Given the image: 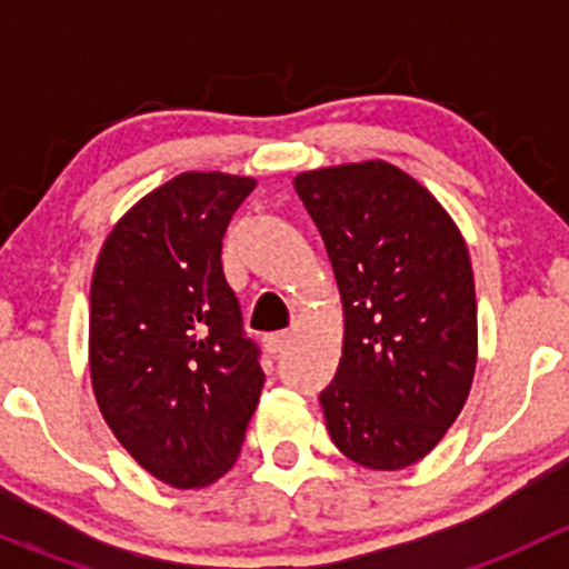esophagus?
Listing matches in <instances>:
<instances>
[{"mask_svg":"<svg viewBox=\"0 0 569 569\" xmlns=\"http://www.w3.org/2000/svg\"><path fill=\"white\" fill-rule=\"evenodd\" d=\"M263 343H267V349L272 355H278V352H283L286 347H289L291 343V330H278V332H269L267 338H263Z\"/></svg>","mask_w":569,"mask_h":569,"instance_id":"esophagus-1","label":"esophagus"}]
</instances>
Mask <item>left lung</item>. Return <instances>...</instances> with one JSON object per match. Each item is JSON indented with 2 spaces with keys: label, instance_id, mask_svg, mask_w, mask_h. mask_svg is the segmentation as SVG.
Wrapping results in <instances>:
<instances>
[{
  "label": "left lung",
  "instance_id": "obj_1",
  "mask_svg": "<svg viewBox=\"0 0 569 569\" xmlns=\"http://www.w3.org/2000/svg\"><path fill=\"white\" fill-rule=\"evenodd\" d=\"M343 302V355L319 393L332 443L399 470L457 421L476 369L468 248L443 206L388 162L295 178Z\"/></svg>",
  "mask_w": 569,
  "mask_h": 569
}]
</instances>
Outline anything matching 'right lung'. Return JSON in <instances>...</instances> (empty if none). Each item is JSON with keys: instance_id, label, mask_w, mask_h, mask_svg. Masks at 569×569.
<instances>
[{"instance_id": "1", "label": "right lung", "mask_w": 569, "mask_h": 569, "mask_svg": "<svg viewBox=\"0 0 569 569\" xmlns=\"http://www.w3.org/2000/svg\"><path fill=\"white\" fill-rule=\"evenodd\" d=\"M252 178L183 173L107 237L90 286V377L101 416L151 476L203 487L242 449L261 347L222 272V237Z\"/></svg>"}]
</instances>
